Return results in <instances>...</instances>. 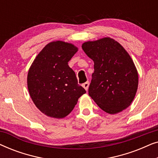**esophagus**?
I'll return each mask as SVG.
<instances>
[{
  "instance_id": "34e87169",
  "label": "esophagus",
  "mask_w": 158,
  "mask_h": 158,
  "mask_svg": "<svg viewBox=\"0 0 158 158\" xmlns=\"http://www.w3.org/2000/svg\"><path fill=\"white\" fill-rule=\"evenodd\" d=\"M82 85H83V87L85 88V90H88V87H89V82H85V83H84Z\"/></svg>"
}]
</instances>
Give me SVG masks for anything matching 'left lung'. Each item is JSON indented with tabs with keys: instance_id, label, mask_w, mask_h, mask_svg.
Segmentation results:
<instances>
[{
	"instance_id": "8db88e82",
	"label": "left lung",
	"mask_w": 158,
	"mask_h": 158,
	"mask_svg": "<svg viewBox=\"0 0 158 158\" xmlns=\"http://www.w3.org/2000/svg\"><path fill=\"white\" fill-rule=\"evenodd\" d=\"M82 48L94 62L89 96L108 114L126 109L138 87V73L128 52L110 37L84 42Z\"/></svg>"
}]
</instances>
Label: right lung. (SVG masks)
Listing matches in <instances>:
<instances>
[{
  "mask_svg": "<svg viewBox=\"0 0 158 158\" xmlns=\"http://www.w3.org/2000/svg\"><path fill=\"white\" fill-rule=\"evenodd\" d=\"M77 51V47L70 43L52 42L38 54L30 67L27 75L30 96L45 115L65 117L86 93L68 65Z\"/></svg>",
  "mask_w": 158,
  "mask_h": 158,
  "instance_id": "1",
  "label": "right lung"
}]
</instances>
